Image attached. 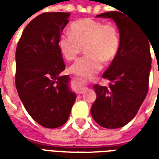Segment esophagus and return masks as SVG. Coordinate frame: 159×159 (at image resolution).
<instances>
[{
    "label": "esophagus",
    "mask_w": 159,
    "mask_h": 159,
    "mask_svg": "<svg viewBox=\"0 0 159 159\" xmlns=\"http://www.w3.org/2000/svg\"><path fill=\"white\" fill-rule=\"evenodd\" d=\"M76 81L79 83L80 86H81V88H80V89H79V93H83L84 89H86L87 83H87L86 81H84L83 78H81V77H76Z\"/></svg>",
    "instance_id": "34e87169"
}]
</instances>
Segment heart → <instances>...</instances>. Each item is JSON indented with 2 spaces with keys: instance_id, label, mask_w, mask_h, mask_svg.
Returning a JSON list of instances; mask_svg holds the SVG:
<instances>
[{
  "instance_id": "1",
  "label": "heart",
  "mask_w": 159,
  "mask_h": 159,
  "mask_svg": "<svg viewBox=\"0 0 159 159\" xmlns=\"http://www.w3.org/2000/svg\"><path fill=\"white\" fill-rule=\"evenodd\" d=\"M70 34L59 36L58 47L63 57L73 60L85 48L86 55L80 58L70 66V72L83 77H89L99 72L103 61H112L120 48V35L117 26L91 19H78L71 23Z\"/></svg>"
}]
</instances>
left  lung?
<instances>
[{"label":"left lung","mask_w":159,"mask_h":159,"mask_svg":"<svg viewBox=\"0 0 159 159\" xmlns=\"http://www.w3.org/2000/svg\"><path fill=\"white\" fill-rule=\"evenodd\" d=\"M98 18L113 19L120 34L117 57L104 72L109 86L95 84L96 100L91 115L106 129H118L135 117L148 92L152 67L150 45L146 33L123 12H107Z\"/></svg>","instance_id":"left-lung-1"}]
</instances>
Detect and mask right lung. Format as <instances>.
Returning a JSON list of instances; mask_svg holds the SVG:
<instances>
[{"label":"right lung","mask_w":159,"mask_h":159,"mask_svg":"<svg viewBox=\"0 0 159 159\" xmlns=\"http://www.w3.org/2000/svg\"><path fill=\"white\" fill-rule=\"evenodd\" d=\"M69 12H44L24 30L16 49L15 84L30 116L40 125L55 129L68 120L76 93L58 41L69 22Z\"/></svg>","instance_id":"add662e5"}]
</instances>
